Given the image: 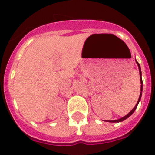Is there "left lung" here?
Masks as SVG:
<instances>
[{
  "label": "left lung",
  "instance_id": "obj_1",
  "mask_svg": "<svg viewBox=\"0 0 155 155\" xmlns=\"http://www.w3.org/2000/svg\"><path fill=\"white\" fill-rule=\"evenodd\" d=\"M136 63H137V66H138V69H139V74H140V81H141V91H142V71H141V68H140V64L138 63H137V61H136ZM141 97H142V92H141V93H140V96H139V98H138V101H137V104H136V105H135V107L134 108H133L132 110L130 111V113H128L127 115L124 116L123 117L120 118V119H118V120H108V122H120V121H123V120H125V119H127L129 117H130V116L132 115L133 113H134V112L135 110H136V108H137V104H138V103H139L140 100H141Z\"/></svg>",
  "mask_w": 155,
  "mask_h": 155
}]
</instances>
